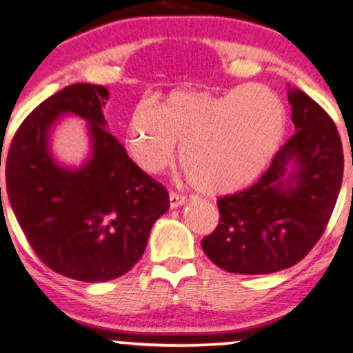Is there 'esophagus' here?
<instances>
[{
	"label": "esophagus",
	"instance_id": "esophagus-1",
	"mask_svg": "<svg viewBox=\"0 0 353 353\" xmlns=\"http://www.w3.org/2000/svg\"><path fill=\"white\" fill-rule=\"evenodd\" d=\"M185 197L181 196V194H176V192H171L169 194V205H171V209H177L181 208V205L185 204Z\"/></svg>",
	"mask_w": 353,
	"mask_h": 353
}]
</instances>
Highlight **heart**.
Segmentation results:
<instances>
[{
  "label": "heart",
  "instance_id": "obj_1",
  "mask_svg": "<svg viewBox=\"0 0 353 353\" xmlns=\"http://www.w3.org/2000/svg\"><path fill=\"white\" fill-rule=\"evenodd\" d=\"M285 129L287 108L281 96L249 83L221 94L174 91L161 108L139 103L125 123V144L149 174L168 169L182 144L188 181L205 194H228L269 168Z\"/></svg>",
  "mask_w": 353,
  "mask_h": 353
}]
</instances>
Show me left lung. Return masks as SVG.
<instances>
[{
	"mask_svg": "<svg viewBox=\"0 0 353 353\" xmlns=\"http://www.w3.org/2000/svg\"><path fill=\"white\" fill-rule=\"evenodd\" d=\"M294 136L252 188L221 197L217 229L202 239L210 261L232 274H274L302 261L325 230L343 177L334 121L289 86Z\"/></svg>",
	"mask_w": 353,
	"mask_h": 353,
	"instance_id": "1",
	"label": "left lung"
}]
</instances>
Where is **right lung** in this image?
Returning a JSON list of instances; mask_svg holds the SVG:
<instances>
[{
    "instance_id": "1",
    "label": "right lung",
    "mask_w": 353,
    "mask_h": 353,
    "mask_svg": "<svg viewBox=\"0 0 353 353\" xmlns=\"http://www.w3.org/2000/svg\"><path fill=\"white\" fill-rule=\"evenodd\" d=\"M108 89L96 84L61 89L23 121L6 159L8 199L28 242L54 272L88 283L131 270L169 209L168 190L108 131ZM66 115L88 124L90 154L79 166L59 163L50 149L52 131Z\"/></svg>"
}]
</instances>
